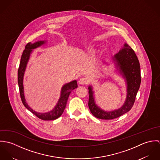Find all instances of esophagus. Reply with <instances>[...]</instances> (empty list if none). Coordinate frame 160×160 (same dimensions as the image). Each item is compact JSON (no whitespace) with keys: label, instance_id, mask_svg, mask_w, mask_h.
I'll use <instances>...</instances> for the list:
<instances>
[{"label":"esophagus","instance_id":"obj_1","mask_svg":"<svg viewBox=\"0 0 160 160\" xmlns=\"http://www.w3.org/2000/svg\"><path fill=\"white\" fill-rule=\"evenodd\" d=\"M89 80L87 78H82L79 79V84H81V85H84V84H86L88 82Z\"/></svg>","mask_w":160,"mask_h":160}]
</instances>
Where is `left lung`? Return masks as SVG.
<instances>
[{
	"label": "left lung",
	"instance_id": "1",
	"mask_svg": "<svg viewBox=\"0 0 160 160\" xmlns=\"http://www.w3.org/2000/svg\"><path fill=\"white\" fill-rule=\"evenodd\" d=\"M114 60L116 62L120 72L126 78L128 88L127 98L123 106L113 112H105L98 107L94 102L92 88H89L88 105L92 114L95 117L102 119H113L128 112L133 107L137 92L141 82L140 68L137 55L134 50L127 44L114 55Z\"/></svg>",
	"mask_w": 160,
	"mask_h": 160
}]
</instances>
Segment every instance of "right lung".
Wrapping results in <instances>:
<instances>
[{
  "instance_id": "1",
  "label": "right lung",
  "mask_w": 160,
  "mask_h": 160,
  "mask_svg": "<svg viewBox=\"0 0 160 160\" xmlns=\"http://www.w3.org/2000/svg\"><path fill=\"white\" fill-rule=\"evenodd\" d=\"M44 43H45L44 41H38L34 44H31V42H29L26 44V46H25V49L23 50L20 63V66L18 70V83L19 86L20 97L24 106L31 113H32L35 116H36L38 118L44 121H49V120H54L57 119L63 113L64 110L67 105L69 95L71 92L74 90V89L77 88L78 84H77L76 81H73L69 83L64 85L63 87L62 88L61 97L58 102L57 105L55 106L53 110H52V111L48 113H40L36 112L35 111H33V110H32L28 105L24 98V91H23V79L24 72L26 69V64L29 58L30 54L32 50V49L36 48L42 45Z\"/></svg>"
}]
</instances>
